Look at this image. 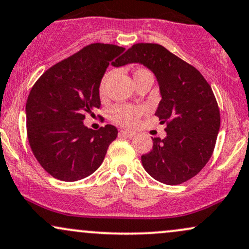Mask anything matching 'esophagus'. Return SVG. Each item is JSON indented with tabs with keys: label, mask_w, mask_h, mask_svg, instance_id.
Here are the masks:
<instances>
[{
	"label": "esophagus",
	"mask_w": 249,
	"mask_h": 249,
	"mask_svg": "<svg viewBox=\"0 0 249 249\" xmlns=\"http://www.w3.org/2000/svg\"><path fill=\"white\" fill-rule=\"evenodd\" d=\"M120 135L127 136V137H134L136 135V133L131 130H120Z\"/></svg>",
	"instance_id": "obj_1"
}]
</instances>
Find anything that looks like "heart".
I'll use <instances>...</instances> for the list:
<instances>
[{"label": "heart", "instance_id": "heart-1", "mask_svg": "<svg viewBox=\"0 0 249 249\" xmlns=\"http://www.w3.org/2000/svg\"><path fill=\"white\" fill-rule=\"evenodd\" d=\"M145 71H147V70H137L135 74H139V73ZM108 79H109V74H106L102 78L100 86H99V93H100L101 96H104L105 93H106ZM145 112H147V108L144 106H134V105L119 104L110 108L109 118L113 122H115V124L125 125V127H131V125H135L137 122H139V119L141 118L142 115H144Z\"/></svg>", "mask_w": 249, "mask_h": 249}]
</instances>
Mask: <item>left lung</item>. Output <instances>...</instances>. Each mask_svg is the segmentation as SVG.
I'll use <instances>...</instances> for the list:
<instances>
[{
  "label": "left lung",
  "mask_w": 249,
  "mask_h": 249,
  "mask_svg": "<svg viewBox=\"0 0 249 249\" xmlns=\"http://www.w3.org/2000/svg\"><path fill=\"white\" fill-rule=\"evenodd\" d=\"M141 63L154 72L162 100L155 115L166 124V137H154L153 149L142 155L143 168L168 185H178L199 174L211 159L220 110L210 84L196 67L160 44H134L114 66Z\"/></svg>",
  "instance_id": "1"
}]
</instances>
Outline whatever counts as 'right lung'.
<instances>
[{
    "instance_id": "1",
    "label": "right lung",
    "mask_w": 249,
    "mask_h": 249,
    "mask_svg": "<svg viewBox=\"0 0 249 249\" xmlns=\"http://www.w3.org/2000/svg\"><path fill=\"white\" fill-rule=\"evenodd\" d=\"M124 48L94 43L59 61L35 83L25 106L30 148L52 177L75 182L92 175L106 156L118 129L106 124L99 130L84 125L86 114L100 108L99 86L110 61Z\"/></svg>"
}]
</instances>
